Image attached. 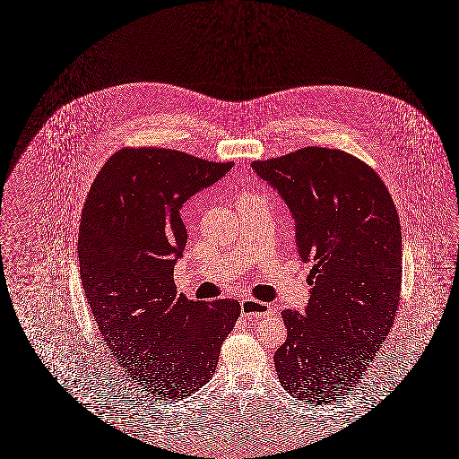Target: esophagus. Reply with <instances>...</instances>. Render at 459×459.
<instances>
[{"label":"esophagus","instance_id":"esophagus-1","mask_svg":"<svg viewBox=\"0 0 459 459\" xmlns=\"http://www.w3.org/2000/svg\"><path fill=\"white\" fill-rule=\"evenodd\" d=\"M240 312H242V316H247V318H254V320L264 318V316H269L273 314L271 307H268L266 303L249 300V299L242 300V303H240Z\"/></svg>","mask_w":459,"mask_h":459}]
</instances>
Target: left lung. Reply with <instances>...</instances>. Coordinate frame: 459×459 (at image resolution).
Segmentation results:
<instances>
[{
	"label": "left lung",
	"mask_w": 459,
	"mask_h": 459,
	"mask_svg": "<svg viewBox=\"0 0 459 459\" xmlns=\"http://www.w3.org/2000/svg\"><path fill=\"white\" fill-rule=\"evenodd\" d=\"M254 173L278 191L295 221V246L312 263L305 316L285 310L274 368L290 395L329 403L363 378L400 301L402 230L395 204L369 166L348 152L305 147Z\"/></svg>",
	"instance_id": "8db88e82"
}]
</instances>
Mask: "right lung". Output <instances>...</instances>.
<instances>
[{"instance_id":"obj_1","label":"right lung","mask_w":459,"mask_h":459,"mask_svg":"<svg viewBox=\"0 0 459 459\" xmlns=\"http://www.w3.org/2000/svg\"><path fill=\"white\" fill-rule=\"evenodd\" d=\"M232 166L169 149H122L82 208L81 283L98 329L126 375L159 400L190 395L212 378L240 316L238 300H188L173 280L188 240L179 210Z\"/></svg>"}]
</instances>
